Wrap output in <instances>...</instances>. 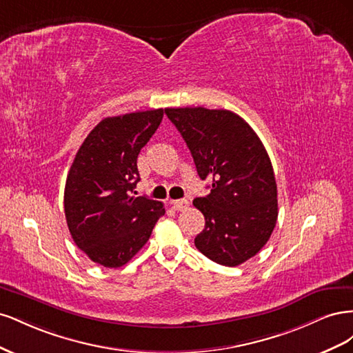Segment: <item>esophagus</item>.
Wrapping results in <instances>:
<instances>
[{
	"label": "esophagus",
	"instance_id": "34e87169",
	"mask_svg": "<svg viewBox=\"0 0 353 353\" xmlns=\"http://www.w3.org/2000/svg\"><path fill=\"white\" fill-rule=\"evenodd\" d=\"M172 203V206H174V209L175 210H178V212H181V210H185L188 206H190V203H188V200H185V199H179V200H172L170 201Z\"/></svg>",
	"mask_w": 353,
	"mask_h": 353
}]
</instances>
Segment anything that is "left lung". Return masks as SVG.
Listing matches in <instances>:
<instances>
[{
	"mask_svg": "<svg viewBox=\"0 0 353 353\" xmlns=\"http://www.w3.org/2000/svg\"><path fill=\"white\" fill-rule=\"evenodd\" d=\"M183 135L210 193L193 205L205 216L196 248L213 262L237 266L270 240L279 216L268 153L252 126L230 110L165 109Z\"/></svg>",
	"mask_w": 353,
	"mask_h": 353,
	"instance_id": "8db88e82",
	"label": "left lung"
}]
</instances>
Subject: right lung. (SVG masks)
Segmentation results:
<instances>
[{"mask_svg":"<svg viewBox=\"0 0 353 353\" xmlns=\"http://www.w3.org/2000/svg\"><path fill=\"white\" fill-rule=\"evenodd\" d=\"M163 109L105 117L85 138L66 179L65 215L74 244L88 258L119 268L150 239L163 203L135 197L137 157Z\"/></svg>","mask_w":353,"mask_h":353,"instance_id":"1","label":"right lung"}]
</instances>
